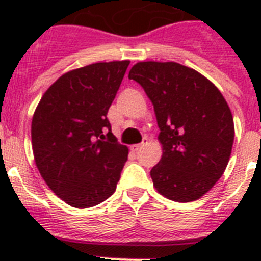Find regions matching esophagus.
Returning <instances> with one entry per match:
<instances>
[{
    "label": "esophagus",
    "instance_id": "esophagus-1",
    "mask_svg": "<svg viewBox=\"0 0 261 261\" xmlns=\"http://www.w3.org/2000/svg\"><path fill=\"white\" fill-rule=\"evenodd\" d=\"M144 145H145V141H144V142H141V144L132 145V146H130V150H132V151H135V153H137V151L140 150V149H141L142 146H144Z\"/></svg>",
    "mask_w": 261,
    "mask_h": 261
}]
</instances>
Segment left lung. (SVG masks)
Wrapping results in <instances>:
<instances>
[{"label": "left lung", "mask_w": 261, "mask_h": 261, "mask_svg": "<svg viewBox=\"0 0 261 261\" xmlns=\"http://www.w3.org/2000/svg\"><path fill=\"white\" fill-rule=\"evenodd\" d=\"M129 80L154 106L163 154L151 168L154 187L177 202L200 199L222 176L234 142V120L208 78L177 62H137Z\"/></svg>", "instance_id": "left-lung-1"}]
</instances>
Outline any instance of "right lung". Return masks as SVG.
I'll return each mask as SVG.
<instances>
[{
  "instance_id": "add662e5",
  "label": "right lung",
  "mask_w": 261,
  "mask_h": 261,
  "mask_svg": "<svg viewBox=\"0 0 261 261\" xmlns=\"http://www.w3.org/2000/svg\"><path fill=\"white\" fill-rule=\"evenodd\" d=\"M128 60L68 71L40 99L32 117V151L53 192L74 208H90L116 190L128 159L107 119Z\"/></svg>"
}]
</instances>
